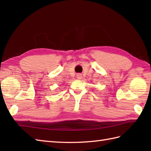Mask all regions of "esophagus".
Segmentation results:
<instances>
[{
	"label": "esophagus",
	"instance_id": "34e87169",
	"mask_svg": "<svg viewBox=\"0 0 151 151\" xmlns=\"http://www.w3.org/2000/svg\"><path fill=\"white\" fill-rule=\"evenodd\" d=\"M81 78H82V75H81V74H78V75H77V78L81 79Z\"/></svg>",
	"mask_w": 151,
	"mask_h": 151
}]
</instances>
